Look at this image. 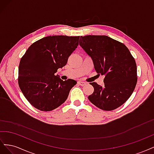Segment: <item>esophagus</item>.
Here are the masks:
<instances>
[{
    "instance_id": "esophagus-1",
    "label": "esophagus",
    "mask_w": 154,
    "mask_h": 154,
    "mask_svg": "<svg viewBox=\"0 0 154 154\" xmlns=\"http://www.w3.org/2000/svg\"><path fill=\"white\" fill-rule=\"evenodd\" d=\"M78 83L80 85H81V86H84L85 85H86V83L85 82H82V81H78Z\"/></svg>"
}]
</instances>
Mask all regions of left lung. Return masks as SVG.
Wrapping results in <instances>:
<instances>
[{"label":"left lung","instance_id":"1","mask_svg":"<svg viewBox=\"0 0 154 154\" xmlns=\"http://www.w3.org/2000/svg\"><path fill=\"white\" fill-rule=\"evenodd\" d=\"M80 45L94 63L98 75H105L104 86L91 83L94 92L88 99L99 109L110 111L125 103L136 87L137 66L128 49L105 35L80 36Z\"/></svg>","mask_w":154,"mask_h":154}]
</instances>
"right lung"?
Instances as JSON below:
<instances>
[{
    "mask_svg": "<svg viewBox=\"0 0 154 154\" xmlns=\"http://www.w3.org/2000/svg\"><path fill=\"white\" fill-rule=\"evenodd\" d=\"M80 36H49L29 46L18 67V82L31 105L41 111L58 108L67 99L76 81L55 76L77 48Z\"/></svg>",
    "mask_w": 154,
    "mask_h": 154,
    "instance_id": "right-lung-1",
    "label": "right lung"
}]
</instances>
